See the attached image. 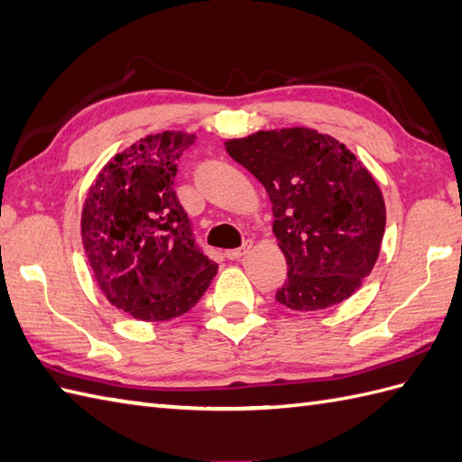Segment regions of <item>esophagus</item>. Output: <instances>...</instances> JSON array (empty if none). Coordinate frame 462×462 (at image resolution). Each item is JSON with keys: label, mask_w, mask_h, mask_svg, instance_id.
Returning a JSON list of instances; mask_svg holds the SVG:
<instances>
[{"label": "esophagus", "mask_w": 462, "mask_h": 462, "mask_svg": "<svg viewBox=\"0 0 462 462\" xmlns=\"http://www.w3.org/2000/svg\"><path fill=\"white\" fill-rule=\"evenodd\" d=\"M253 249V241H245L239 249H235V251H227V258L229 261H241V258L249 253Z\"/></svg>", "instance_id": "34e87169"}]
</instances>
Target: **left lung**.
<instances>
[{"instance_id":"left-lung-1","label":"left lung","mask_w":462,"mask_h":462,"mask_svg":"<svg viewBox=\"0 0 462 462\" xmlns=\"http://www.w3.org/2000/svg\"><path fill=\"white\" fill-rule=\"evenodd\" d=\"M273 201V231L288 276L276 301L296 311L341 303L373 270L386 209L356 156L329 134L291 127L225 143Z\"/></svg>"}]
</instances>
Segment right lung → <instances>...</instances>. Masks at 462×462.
Returning a JSON list of instances; mask_svg holds the SVG:
<instances>
[{
	"label": "right lung",
	"instance_id": "1",
	"mask_svg": "<svg viewBox=\"0 0 462 462\" xmlns=\"http://www.w3.org/2000/svg\"><path fill=\"white\" fill-rule=\"evenodd\" d=\"M196 134H149L116 154L89 189L82 241L101 291L141 321L192 310L217 264L201 249L172 189L178 161Z\"/></svg>",
	"mask_w": 462,
	"mask_h": 462
}]
</instances>
